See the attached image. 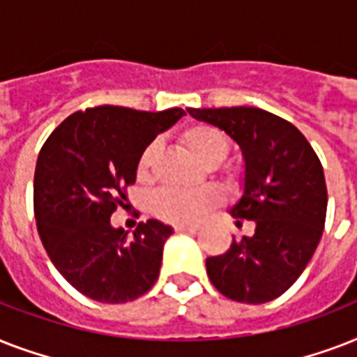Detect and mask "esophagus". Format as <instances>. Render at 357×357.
<instances>
[{
  "instance_id": "obj_1",
  "label": "esophagus",
  "mask_w": 357,
  "mask_h": 357,
  "mask_svg": "<svg viewBox=\"0 0 357 357\" xmlns=\"http://www.w3.org/2000/svg\"><path fill=\"white\" fill-rule=\"evenodd\" d=\"M174 229H176V231H187V234H195L196 229V226H185V224H178V226H174Z\"/></svg>"
}]
</instances>
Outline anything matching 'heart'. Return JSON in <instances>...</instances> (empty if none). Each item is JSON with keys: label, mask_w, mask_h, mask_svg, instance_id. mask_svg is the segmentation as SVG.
<instances>
[{"label": "heart", "mask_w": 357, "mask_h": 357, "mask_svg": "<svg viewBox=\"0 0 357 357\" xmlns=\"http://www.w3.org/2000/svg\"><path fill=\"white\" fill-rule=\"evenodd\" d=\"M179 142L183 148L206 167L213 168L226 159L229 151V139L222 129L209 126V123H192L185 128L179 135ZM159 155V146L148 144L140 153L137 165V178L148 181L153 172V165ZM220 204V195L211 187L196 190L165 189L155 195L151 209L157 218L168 224H196L213 211Z\"/></svg>", "instance_id": "heart-1"}]
</instances>
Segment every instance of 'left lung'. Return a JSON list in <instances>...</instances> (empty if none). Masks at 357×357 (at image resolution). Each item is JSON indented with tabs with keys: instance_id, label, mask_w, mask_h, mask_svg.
Returning <instances> with one entry per match:
<instances>
[{
	"instance_id": "1",
	"label": "left lung",
	"mask_w": 357,
	"mask_h": 357,
	"mask_svg": "<svg viewBox=\"0 0 357 357\" xmlns=\"http://www.w3.org/2000/svg\"><path fill=\"white\" fill-rule=\"evenodd\" d=\"M187 111L238 144L244 190L229 213L238 224H255L252 237H234L226 254L207 257V276L235 302H271L298 280L322 237L328 190L321 161L293 123L263 109Z\"/></svg>"
}]
</instances>
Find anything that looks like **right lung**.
Here are the masks:
<instances>
[{
  "mask_svg": "<svg viewBox=\"0 0 357 357\" xmlns=\"http://www.w3.org/2000/svg\"><path fill=\"white\" fill-rule=\"evenodd\" d=\"M183 114L100 105L70 114L42 146L33 185L38 235L55 268L89 298L123 304L157 282L172 228L151 218L128 235L111 215L128 202L140 153Z\"/></svg>",
  "mask_w": 357,
  "mask_h": 357,
  "instance_id": "1",
  "label": "right lung"
}]
</instances>
